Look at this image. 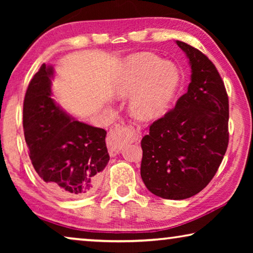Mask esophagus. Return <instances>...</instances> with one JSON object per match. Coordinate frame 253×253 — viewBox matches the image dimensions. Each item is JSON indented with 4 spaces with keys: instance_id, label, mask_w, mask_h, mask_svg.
<instances>
[{
    "instance_id": "34e87169",
    "label": "esophagus",
    "mask_w": 253,
    "mask_h": 253,
    "mask_svg": "<svg viewBox=\"0 0 253 253\" xmlns=\"http://www.w3.org/2000/svg\"><path fill=\"white\" fill-rule=\"evenodd\" d=\"M121 130H129L131 132L132 140H138L140 138V132L136 131L134 127L131 126H122L114 129L107 137V146H108V151L111 156H115L122 149V140L121 137H119V131Z\"/></svg>"
}]
</instances>
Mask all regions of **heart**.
<instances>
[{"label": "heart", "mask_w": 253, "mask_h": 253, "mask_svg": "<svg viewBox=\"0 0 253 253\" xmlns=\"http://www.w3.org/2000/svg\"><path fill=\"white\" fill-rule=\"evenodd\" d=\"M179 85V72L172 62L149 53L128 57L115 83V93L128 97L132 116L151 121L169 109Z\"/></svg>", "instance_id": "b5f03b06"}]
</instances>
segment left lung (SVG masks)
Returning <instances> with one entry per match:
<instances>
[{
  "mask_svg": "<svg viewBox=\"0 0 253 253\" xmlns=\"http://www.w3.org/2000/svg\"><path fill=\"white\" fill-rule=\"evenodd\" d=\"M192 69L187 92L149 126L142 139L140 176L149 192L168 200L198 194L211 182L229 144V98L207 55L182 41Z\"/></svg>",
  "mask_w": 253,
  "mask_h": 253,
  "instance_id": "8db88e82",
  "label": "left lung"
}]
</instances>
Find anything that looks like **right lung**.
Here are the masks:
<instances>
[{
  "instance_id": "obj_1",
  "label": "right lung",
  "mask_w": 253,
  "mask_h": 253,
  "mask_svg": "<svg viewBox=\"0 0 253 253\" xmlns=\"http://www.w3.org/2000/svg\"><path fill=\"white\" fill-rule=\"evenodd\" d=\"M53 68L43 63L29 84L23 130L29 156L41 182L65 199L95 190L109 161L107 131L71 118L51 98Z\"/></svg>"
}]
</instances>
